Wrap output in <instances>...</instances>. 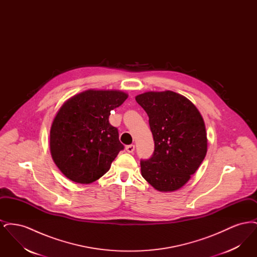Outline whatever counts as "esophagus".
Here are the masks:
<instances>
[{"mask_svg":"<svg viewBox=\"0 0 257 257\" xmlns=\"http://www.w3.org/2000/svg\"><path fill=\"white\" fill-rule=\"evenodd\" d=\"M125 149H126V151H127L128 153H133L135 150V146L134 145L127 146V147H125Z\"/></svg>","mask_w":257,"mask_h":257,"instance_id":"34e87169","label":"esophagus"}]
</instances>
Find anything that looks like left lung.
Instances as JSON below:
<instances>
[{
	"mask_svg": "<svg viewBox=\"0 0 257 257\" xmlns=\"http://www.w3.org/2000/svg\"><path fill=\"white\" fill-rule=\"evenodd\" d=\"M147 111L155 149L141 161L143 177L159 192H174L193 175L207 152L204 120L196 106L171 90L147 91L136 96Z\"/></svg>",
	"mask_w": 257,
	"mask_h": 257,
	"instance_id": "1",
	"label": "left lung"
}]
</instances>
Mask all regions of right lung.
I'll use <instances>...</instances> for the list:
<instances>
[{"instance_id":"right-lung-1","label":"right lung","mask_w":257,"mask_h":257,"mask_svg":"<svg viewBox=\"0 0 257 257\" xmlns=\"http://www.w3.org/2000/svg\"><path fill=\"white\" fill-rule=\"evenodd\" d=\"M127 98L121 90L87 89L61 105L50 130V151L68 179L90 184L110 170L124 147L109 116Z\"/></svg>"}]
</instances>
